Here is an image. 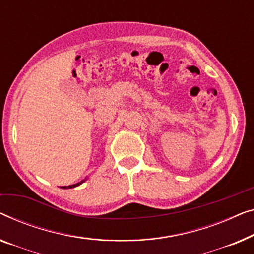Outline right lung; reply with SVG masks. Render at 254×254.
<instances>
[{
    "mask_svg": "<svg viewBox=\"0 0 254 254\" xmlns=\"http://www.w3.org/2000/svg\"><path fill=\"white\" fill-rule=\"evenodd\" d=\"M83 183V181L80 182V183H77V184H73V185H69V187H63V189H69V188H74V187H77V185H79V184H81Z\"/></svg>",
    "mask_w": 254,
    "mask_h": 254,
    "instance_id": "right-lung-1",
    "label": "right lung"
}]
</instances>
